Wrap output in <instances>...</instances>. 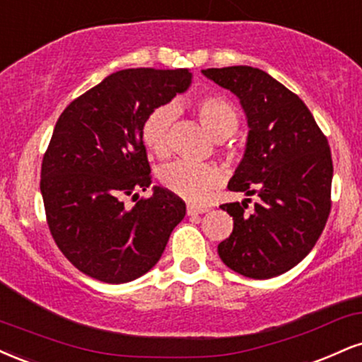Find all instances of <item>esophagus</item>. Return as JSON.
Listing matches in <instances>:
<instances>
[{"label": "esophagus", "mask_w": 362, "mask_h": 362, "mask_svg": "<svg viewBox=\"0 0 362 362\" xmlns=\"http://www.w3.org/2000/svg\"><path fill=\"white\" fill-rule=\"evenodd\" d=\"M205 211H208L206 206H194V205H188V206H186V214H188L189 216L199 215V214H205Z\"/></svg>", "instance_id": "34e87169"}]
</instances>
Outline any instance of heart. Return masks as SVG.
Here are the masks:
<instances>
[{
	"mask_svg": "<svg viewBox=\"0 0 362 362\" xmlns=\"http://www.w3.org/2000/svg\"><path fill=\"white\" fill-rule=\"evenodd\" d=\"M193 110L203 127L215 139H225L233 134L239 125V115L227 98L220 95L199 96ZM176 120V110L169 105L157 106L147 115L142 125V137L146 146L157 157L169 154V135ZM228 156L230 151H225ZM222 171L211 164H197L188 160H176L160 171V185L177 197L191 203H202L222 182Z\"/></svg>",
	"mask_w": 362,
	"mask_h": 362,
	"instance_id": "obj_1",
	"label": "heart"
}]
</instances>
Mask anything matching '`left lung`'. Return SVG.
I'll return each mask as SVG.
<instances>
[{"instance_id":"1","label":"left lung","mask_w":362,"mask_h":362,"mask_svg":"<svg viewBox=\"0 0 362 362\" xmlns=\"http://www.w3.org/2000/svg\"><path fill=\"white\" fill-rule=\"evenodd\" d=\"M203 74L240 98L250 130L228 189L257 197L250 210V198L220 205L233 216V230L218 256L242 276L274 278L298 264L325 228L334 174L329 140L307 105L267 72L232 66Z\"/></svg>"}]
</instances>
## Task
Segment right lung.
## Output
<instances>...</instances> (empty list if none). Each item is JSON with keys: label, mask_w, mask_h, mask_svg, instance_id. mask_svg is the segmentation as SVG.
I'll use <instances>...</instances> for the list:
<instances>
[{"label": "right lung", "mask_w": 362, "mask_h": 362, "mask_svg": "<svg viewBox=\"0 0 362 362\" xmlns=\"http://www.w3.org/2000/svg\"><path fill=\"white\" fill-rule=\"evenodd\" d=\"M188 69H123L76 98L59 117L42 159L50 235L81 273L129 283L163 256L186 205L152 182L144 120L189 86ZM130 197L134 207L126 205Z\"/></svg>", "instance_id": "obj_1"}]
</instances>
